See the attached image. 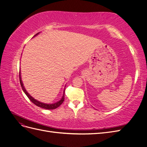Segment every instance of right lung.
I'll use <instances>...</instances> for the list:
<instances>
[{"label":"right lung","mask_w":147,"mask_h":147,"mask_svg":"<svg viewBox=\"0 0 147 147\" xmlns=\"http://www.w3.org/2000/svg\"><path fill=\"white\" fill-rule=\"evenodd\" d=\"M40 34V32H38V34H35L34 36L32 37L34 38V37L37 36V35H38ZM20 83H21V88L22 89H23V90L24 91V92L26 94V95L28 96V98L30 99V100L32 102V103H34L35 105H36L37 106L39 107H41L42 109H47V110H53V109H55L56 108L58 107H59L62 104H63V102H64V92H65V89L64 90V92H63V97H61V99L57 101L56 102H55V103H53V104H46V103H43V102H42L40 101H38L36 99H35L33 97H32V96H30L28 92L26 91V88H24V84H23V81H22V79H21V70H20Z\"/></svg>","instance_id":"add662e5"}]
</instances>
